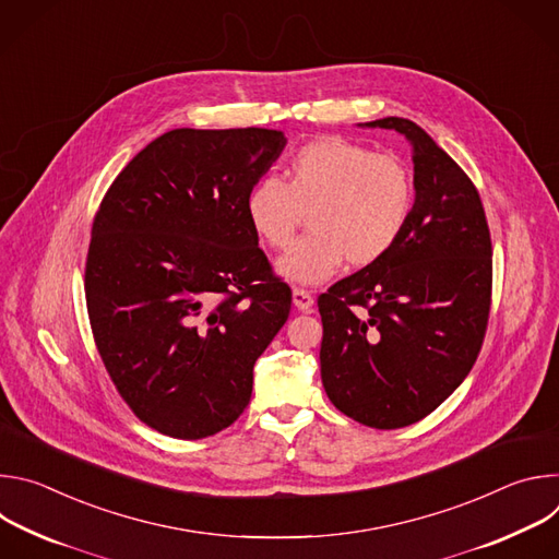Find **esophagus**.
<instances>
[{
    "mask_svg": "<svg viewBox=\"0 0 559 559\" xmlns=\"http://www.w3.org/2000/svg\"><path fill=\"white\" fill-rule=\"evenodd\" d=\"M292 300H294V307L298 311H311L313 309V296H311V292H307L302 287L292 289Z\"/></svg>",
    "mask_w": 559,
    "mask_h": 559,
    "instance_id": "obj_1",
    "label": "esophagus"
}]
</instances>
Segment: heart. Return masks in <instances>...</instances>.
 <instances>
[{
    "label": "heart",
    "instance_id": "obj_1",
    "mask_svg": "<svg viewBox=\"0 0 559 559\" xmlns=\"http://www.w3.org/2000/svg\"><path fill=\"white\" fill-rule=\"evenodd\" d=\"M414 199V175L403 158L323 136L292 154L285 181L261 177L248 192L246 212L263 241L283 250L302 210H311V231L276 261V272L292 283L316 285L345 259L354 267L382 259L405 231Z\"/></svg>",
    "mask_w": 559,
    "mask_h": 559
}]
</instances>
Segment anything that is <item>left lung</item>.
<instances>
[{
  "label": "left lung",
  "instance_id": "1",
  "mask_svg": "<svg viewBox=\"0 0 559 559\" xmlns=\"http://www.w3.org/2000/svg\"><path fill=\"white\" fill-rule=\"evenodd\" d=\"M367 128L412 143L416 201L395 246L318 296L321 378L338 412L401 429L438 409L480 354L491 309V234L471 179L414 121Z\"/></svg>",
  "mask_w": 559,
  "mask_h": 559
}]
</instances>
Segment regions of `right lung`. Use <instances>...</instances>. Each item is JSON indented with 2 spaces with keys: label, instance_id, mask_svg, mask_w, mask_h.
<instances>
[{
  "label": "right lung",
  "instance_id": "right-lung-1",
  "mask_svg": "<svg viewBox=\"0 0 559 559\" xmlns=\"http://www.w3.org/2000/svg\"><path fill=\"white\" fill-rule=\"evenodd\" d=\"M285 143L267 128L170 130L119 173L95 214L93 336L126 405L158 433L201 440L229 427L287 321L292 289L246 212Z\"/></svg>",
  "mask_w": 559,
  "mask_h": 559
}]
</instances>
